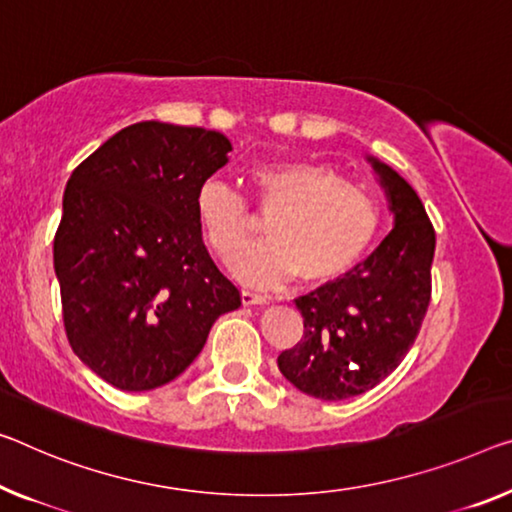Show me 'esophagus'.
Listing matches in <instances>:
<instances>
[{
    "mask_svg": "<svg viewBox=\"0 0 512 512\" xmlns=\"http://www.w3.org/2000/svg\"><path fill=\"white\" fill-rule=\"evenodd\" d=\"M267 300H270V297L263 295V293H256V290H249V288L242 290V304H247V306L265 304Z\"/></svg>",
    "mask_w": 512,
    "mask_h": 512,
    "instance_id": "esophagus-1",
    "label": "esophagus"
}]
</instances>
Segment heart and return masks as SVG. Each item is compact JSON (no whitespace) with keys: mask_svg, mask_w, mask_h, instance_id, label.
<instances>
[{"mask_svg":"<svg viewBox=\"0 0 512 512\" xmlns=\"http://www.w3.org/2000/svg\"><path fill=\"white\" fill-rule=\"evenodd\" d=\"M249 185L251 201L267 217V238L249 247L233 270L254 286H277L297 272L309 283L334 279L366 254L382 229V196L327 164H263L251 169ZM196 217L222 261L245 249L256 226L245 196L219 180L199 187Z\"/></svg>","mask_w":512,"mask_h":512,"instance_id":"b5f03b06","label":"heart"}]
</instances>
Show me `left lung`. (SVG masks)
Instances as JSON below:
<instances>
[{
  "label": "left lung",
  "mask_w": 512,
  "mask_h": 512,
  "mask_svg": "<svg viewBox=\"0 0 512 512\" xmlns=\"http://www.w3.org/2000/svg\"><path fill=\"white\" fill-rule=\"evenodd\" d=\"M387 187L396 226L364 263L295 300L300 343L279 355V371L322 400L366 393L398 368L419 336L432 297L435 229L412 185L371 160Z\"/></svg>",
  "instance_id": "8db88e82"
}]
</instances>
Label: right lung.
<instances>
[{
  "label": "right lung",
  "instance_id": "add662e5",
  "mask_svg": "<svg viewBox=\"0 0 512 512\" xmlns=\"http://www.w3.org/2000/svg\"><path fill=\"white\" fill-rule=\"evenodd\" d=\"M229 151L222 132L141 121L68 180L54 233L61 316L75 355L116 389L174 380L242 304L196 217V192Z\"/></svg>",
  "mask_w": 512,
  "mask_h": 512
}]
</instances>
